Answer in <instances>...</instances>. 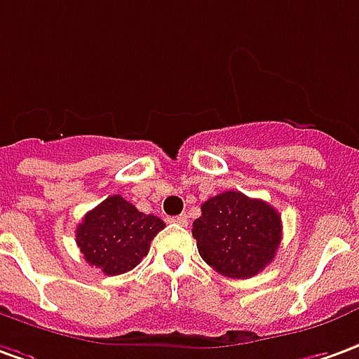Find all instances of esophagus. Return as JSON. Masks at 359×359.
<instances>
[{
	"instance_id": "esophagus-1",
	"label": "esophagus",
	"mask_w": 359,
	"mask_h": 359,
	"mask_svg": "<svg viewBox=\"0 0 359 359\" xmlns=\"http://www.w3.org/2000/svg\"><path fill=\"white\" fill-rule=\"evenodd\" d=\"M172 221L177 222V224H182V226H185V224H187V215H177V217H174Z\"/></svg>"
}]
</instances>
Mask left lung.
Wrapping results in <instances>:
<instances>
[{"mask_svg":"<svg viewBox=\"0 0 359 359\" xmlns=\"http://www.w3.org/2000/svg\"><path fill=\"white\" fill-rule=\"evenodd\" d=\"M201 258L224 278H254L276 258L281 242V217L262 199L224 191L201 205L194 221Z\"/></svg>","mask_w":359,"mask_h":359,"instance_id":"8db88e82","label":"left lung"}]
</instances>
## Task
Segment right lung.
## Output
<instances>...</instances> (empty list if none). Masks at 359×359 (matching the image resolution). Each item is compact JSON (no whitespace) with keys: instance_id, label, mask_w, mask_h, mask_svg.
Instances as JSON below:
<instances>
[{"instance_id":"obj_1","label":"right lung","mask_w":359,"mask_h":359,"mask_svg":"<svg viewBox=\"0 0 359 359\" xmlns=\"http://www.w3.org/2000/svg\"><path fill=\"white\" fill-rule=\"evenodd\" d=\"M164 226L162 219L140 212L121 195H111L81 219L76 244L90 266L105 276H118L137 268Z\"/></svg>"}]
</instances>
